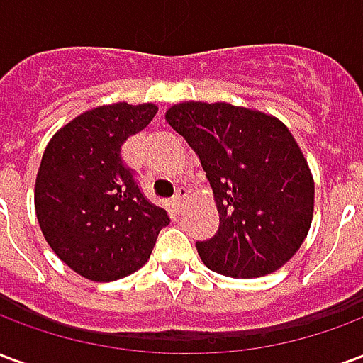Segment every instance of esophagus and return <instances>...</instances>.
<instances>
[{
	"label": "esophagus",
	"instance_id": "1",
	"mask_svg": "<svg viewBox=\"0 0 363 363\" xmlns=\"http://www.w3.org/2000/svg\"><path fill=\"white\" fill-rule=\"evenodd\" d=\"M184 200H186V192H184V190H179V192H177L173 198V204L177 206V210L184 206Z\"/></svg>",
	"mask_w": 363,
	"mask_h": 363
}]
</instances>
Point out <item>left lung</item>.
<instances>
[{
  "label": "left lung",
  "mask_w": 363,
  "mask_h": 363,
  "mask_svg": "<svg viewBox=\"0 0 363 363\" xmlns=\"http://www.w3.org/2000/svg\"><path fill=\"white\" fill-rule=\"evenodd\" d=\"M165 120L196 151L213 190L220 229L196 243L206 267L231 278L284 267L315 208L311 169L288 126L257 108L202 101L173 104Z\"/></svg>",
  "instance_id": "1"
}]
</instances>
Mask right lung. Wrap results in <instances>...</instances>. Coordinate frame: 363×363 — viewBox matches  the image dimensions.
Returning a JSON list of instances; mask_svg holds the SVG:
<instances>
[{
    "instance_id": "obj_1",
    "label": "right lung",
    "mask_w": 363,
    "mask_h": 363,
    "mask_svg": "<svg viewBox=\"0 0 363 363\" xmlns=\"http://www.w3.org/2000/svg\"><path fill=\"white\" fill-rule=\"evenodd\" d=\"M157 104L112 103L82 112L52 135L35 182V212L64 264L93 281L130 276L147 262L169 225L124 167L120 147L142 132Z\"/></svg>"
}]
</instances>
